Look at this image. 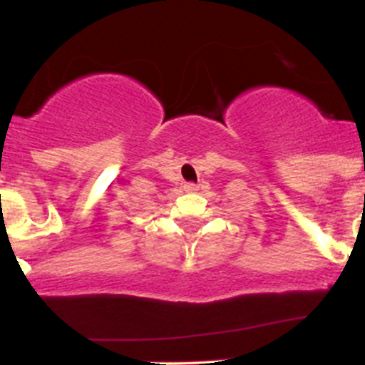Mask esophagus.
I'll list each match as a JSON object with an SVG mask.
<instances>
[{
	"label": "esophagus",
	"mask_w": 365,
	"mask_h": 365,
	"mask_svg": "<svg viewBox=\"0 0 365 365\" xmlns=\"http://www.w3.org/2000/svg\"><path fill=\"white\" fill-rule=\"evenodd\" d=\"M199 185H195V182H186L185 185V190H188V192H193V190H197Z\"/></svg>",
	"instance_id": "esophagus-1"
}]
</instances>
